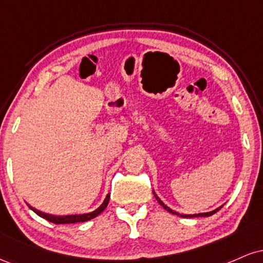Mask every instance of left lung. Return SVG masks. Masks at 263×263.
<instances>
[{"label": "left lung", "mask_w": 263, "mask_h": 263, "mask_svg": "<svg viewBox=\"0 0 263 263\" xmlns=\"http://www.w3.org/2000/svg\"><path fill=\"white\" fill-rule=\"evenodd\" d=\"M153 194H155V197H156V199H157V201H158V203L161 204L162 206L164 208L165 210H167V211H170V213H172V214H174V215H178V216H180V218H198V216H210V215H213V214H215L216 211H219L220 209H221V206H220V208H218V209H216V210H213V211H210V213L194 214V215H183V214H178V213H176V211H173V210H172V209H170V208H168L167 205H164V203H163V201L161 200V199H159L158 197H157L155 192H153Z\"/></svg>", "instance_id": "1"}]
</instances>
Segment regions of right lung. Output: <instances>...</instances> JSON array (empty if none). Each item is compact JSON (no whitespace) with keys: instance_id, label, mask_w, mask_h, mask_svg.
<instances>
[{"instance_id":"right-lung-1","label":"right lung","mask_w":263,"mask_h":263,"mask_svg":"<svg viewBox=\"0 0 263 263\" xmlns=\"http://www.w3.org/2000/svg\"><path fill=\"white\" fill-rule=\"evenodd\" d=\"M108 200H110V194L107 195L106 199H105L104 203L101 204L100 208H98V209H96L95 211H92V213L81 214V215L54 216V215H48V214L42 213V211H38L37 209H34V208H32V206H29V208H31V209L34 211L35 214H37V215L41 216V218L48 220V221H50V222H54V224H75V222H84V221H87V220H91L93 218H96L99 214H101L102 211L106 209Z\"/></svg>"}]
</instances>
